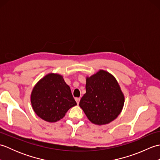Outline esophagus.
Listing matches in <instances>:
<instances>
[{"label": "esophagus", "instance_id": "34e87169", "mask_svg": "<svg viewBox=\"0 0 160 160\" xmlns=\"http://www.w3.org/2000/svg\"><path fill=\"white\" fill-rule=\"evenodd\" d=\"M75 100H76V102H77V104H79V102H80V98H75Z\"/></svg>", "mask_w": 160, "mask_h": 160}]
</instances>
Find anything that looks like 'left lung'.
I'll return each instance as SVG.
<instances>
[{
	"mask_svg": "<svg viewBox=\"0 0 160 160\" xmlns=\"http://www.w3.org/2000/svg\"><path fill=\"white\" fill-rule=\"evenodd\" d=\"M86 93L80 101L88 119L93 124L110 123L121 113L124 95L115 78L100 70L86 80Z\"/></svg>",
	"mask_w": 160,
	"mask_h": 160,
	"instance_id": "left-lung-1",
	"label": "left lung"
}]
</instances>
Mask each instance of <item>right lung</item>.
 Masks as SVG:
<instances>
[{"label": "right lung", "mask_w": 160, "mask_h": 160, "mask_svg": "<svg viewBox=\"0 0 160 160\" xmlns=\"http://www.w3.org/2000/svg\"><path fill=\"white\" fill-rule=\"evenodd\" d=\"M31 102L37 115L49 122L60 120L77 104L62 76L54 73L47 75L36 84Z\"/></svg>", "instance_id": "right-lung-1"}]
</instances>
